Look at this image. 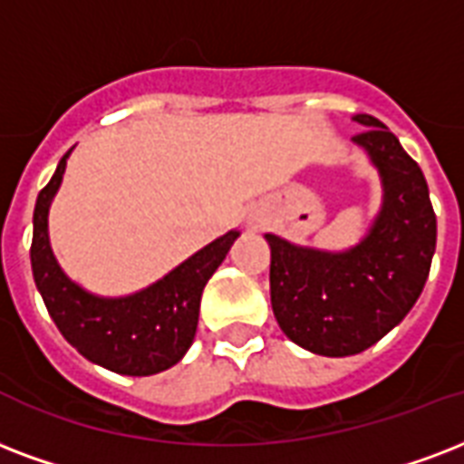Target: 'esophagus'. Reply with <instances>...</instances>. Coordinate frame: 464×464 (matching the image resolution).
<instances>
[{"instance_id": "esophagus-1", "label": "esophagus", "mask_w": 464, "mask_h": 464, "mask_svg": "<svg viewBox=\"0 0 464 464\" xmlns=\"http://www.w3.org/2000/svg\"><path fill=\"white\" fill-rule=\"evenodd\" d=\"M260 221H263V218H260V217H257V214H253V217H250V224H260Z\"/></svg>"}]
</instances>
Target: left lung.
I'll return each instance as SVG.
<instances>
[{
  "mask_svg": "<svg viewBox=\"0 0 464 464\" xmlns=\"http://www.w3.org/2000/svg\"><path fill=\"white\" fill-rule=\"evenodd\" d=\"M353 119L362 126L353 143L382 182V207L365 238L348 250H321L265 233L279 328L326 358L358 355L399 326L423 292L436 253V214L420 168L374 116Z\"/></svg>",
  "mask_w": 464,
  "mask_h": 464,
  "instance_id": "left-lung-1",
  "label": "left lung"
}]
</instances>
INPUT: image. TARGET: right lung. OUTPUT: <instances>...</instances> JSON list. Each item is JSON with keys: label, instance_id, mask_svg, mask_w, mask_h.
I'll return each mask as SVG.
<instances>
[{"label": "right lung", "instance_id": "obj_1", "mask_svg": "<svg viewBox=\"0 0 464 464\" xmlns=\"http://www.w3.org/2000/svg\"><path fill=\"white\" fill-rule=\"evenodd\" d=\"M70 153L72 148L63 155L55 175L35 199L31 240L35 287L63 338L90 362L130 377L162 372L185 358L192 345L199 324L201 292L240 231H228L211 240L140 292L126 296L92 295L63 272L48 238V211L63 185Z\"/></svg>", "mask_w": 464, "mask_h": 464}]
</instances>
